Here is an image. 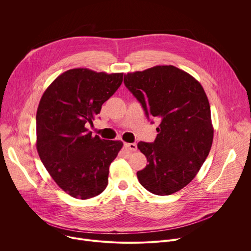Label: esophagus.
Instances as JSON below:
<instances>
[{
	"mask_svg": "<svg viewBox=\"0 0 251 251\" xmlns=\"http://www.w3.org/2000/svg\"><path fill=\"white\" fill-rule=\"evenodd\" d=\"M124 146L129 149L130 151H136L137 150V144L136 143H125Z\"/></svg>",
	"mask_w": 251,
	"mask_h": 251,
	"instance_id": "esophagus-1",
	"label": "esophagus"
}]
</instances>
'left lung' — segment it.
<instances>
[{
	"instance_id": "1",
	"label": "left lung",
	"mask_w": 251,
	"mask_h": 251,
	"mask_svg": "<svg viewBox=\"0 0 251 251\" xmlns=\"http://www.w3.org/2000/svg\"><path fill=\"white\" fill-rule=\"evenodd\" d=\"M124 84L147 118L160 120L155 141L138 143L149 163L137 172L140 184L159 196L182 190L196 176L212 144L210 107L202 86L173 65L127 74Z\"/></svg>"
}]
</instances>
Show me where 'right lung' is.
I'll list each match as a JSON object with an SVG mask.
<instances>
[{
  "mask_svg": "<svg viewBox=\"0 0 251 251\" xmlns=\"http://www.w3.org/2000/svg\"><path fill=\"white\" fill-rule=\"evenodd\" d=\"M123 81V74L69 69L45 91L37 112V149L49 174L65 193L87 200L108 184L109 166L123 143L92 136V124Z\"/></svg>",
  "mask_w": 251,
  "mask_h": 251,
  "instance_id": "add662e5",
  "label": "right lung"
}]
</instances>
